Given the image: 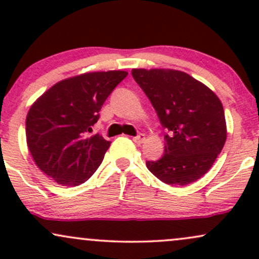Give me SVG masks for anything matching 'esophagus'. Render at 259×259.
Listing matches in <instances>:
<instances>
[{
	"label": "esophagus",
	"instance_id": "34e87169",
	"mask_svg": "<svg viewBox=\"0 0 259 259\" xmlns=\"http://www.w3.org/2000/svg\"><path fill=\"white\" fill-rule=\"evenodd\" d=\"M145 140H146V136H145L144 134H139L138 136H135V138H133V141L135 142V144H138V145H141L142 142L145 141Z\"/></svg>",
	"mask_w": 259,
	"mask_h": 259
}]
</instances>
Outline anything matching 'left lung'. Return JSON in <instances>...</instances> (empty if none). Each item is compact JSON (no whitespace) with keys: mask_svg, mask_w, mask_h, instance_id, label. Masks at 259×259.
Here are the masks:
<instances>
[{"mask_svg":"<svg viewBox=\"0 0 259 259\" xmlns=\"http://www.w3.org/2000/svg\"><path fill=\"white\" fill-rule=\"evenodd\" d=\"M133 78L168 129L162 158L147 160L154 177L169 185H187L212 168L227 140L218 96L189 74L174 69H133Z\"/></svg>","mask_w":259,"mask_h":259,"instance_id":"left-lung-1","label":"left lung"}]
</instances>
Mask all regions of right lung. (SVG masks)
<instances>
[{
	"mask_svg": "<svg viewBox=\"0 0 259 259\" xmlns=\"http://www.w3.org/2000/svg\"><path fill=\"white\" fill-rule=\"evenodd\" d=\"M124 70L92 72L62 80L32 103L25 120L32 159L62 186H78L102 163L111 141L92 132L99 112Z\"/></svg>",
	"mask_w": 259,
	"mask_h": 259,
	"instance_id": "right-lung-1",
	"label": "right lung"
}]
</instances>
